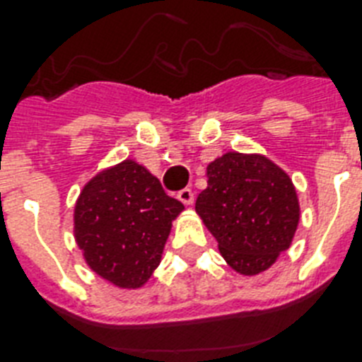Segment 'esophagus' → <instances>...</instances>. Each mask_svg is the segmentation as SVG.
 Segmentation results:
<instances>
[{
    "label": "esophagus",
    "instance_id": "34e87169",
    "mask_svg": "<svg viewBox=\"0 0 362 362\" xmlns=\"http://www.w3.org/2000/svg\"><path fill=\"white\" fill-rule=\"evenodd\" d=\"M178 200H180L182 204L191 206L193 204V200H195V195H193V191H191L189 187H186V189H182L180 193H178Z\"/></svg>",
    "mask_w": 362,
    "mask_h": 362
}]
</instances>
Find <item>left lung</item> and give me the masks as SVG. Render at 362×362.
Here are the masks:
<instances>
[{
  "mask_svg": "<svg viewBox=\"0 0 362 362\" xmlns=\"http://www.w3.org/2000/svg\"><path fill=\"white\" fill-rule=\"evenodd\" d=\"M208 187L195 211L217 239L228 265L256 276L291 247L300 200L291 176L259 153H226L206 167Z\"/></svg>",
  "mask_w": 362,
  "mask_h": 362,
  "instance_id": "1",
  "label": "left lung"
}]
</instances>
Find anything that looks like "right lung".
<instances>
[{"label":"right lung","instance_id":"obj_1","mask_svg":"<svg viewBox=\"0 0 362 362\" xmlns=\"http://www.w3.org/2000/svg\"><path fill=\"white\" fill-rule=\"evenodd\" d=\"M184 204L153 173L123 160L92 176L73 209V235L86 265L119 289H139L162 261Z\"/></svg>","mask_w":362,"mask_h":362}]
</instances>
